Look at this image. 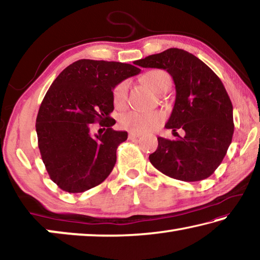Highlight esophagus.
<instances>
[{
    "label": "esophagus",
    "instance_id": "esophagus-1",
    "mask_svg": "<svg viewBox=\"0 0 260 260\" xmlns=\"http://www.w3.org/2000/svg\"><path fill=\"white\" fill-rule=\"evenodd\" d=\"M141 135H142V133H138V132H129L128 139L133 140V139H136V138H140Z\"/></svg>",
    "mask_w": 260,
    "mask_h": 260
}]
</instances>
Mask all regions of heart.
<instances>
[{
	"label": "heart",
	"mask_w": 260,
	"mask_h": 260,
	"mask_svg": "<svg viewBox=\"0 0 260 260\" xmlns=\"http://www.w3.org/2000/svg\"><path fill=\"white\" fill-rule=\"evenodd\" d=\"M142 81L158 94L165 93L171 86L170 76L160 70H152V71L147 72L142 77ZM127 90H128V83L126 81H121L113 88L112 100L116 107L120 108L125 104ZM162 121H164V113L158 110L148 112L132 110V111L122 113L119 118V124L122 128L131 132H138V133L155 129Z\"/></svg>",
	"instance_id": "b5f03b06"
}]
</instances>
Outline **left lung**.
<instances>
[{
  "label": "left lung",
  "instance_id": "1",
  "mask_svg": "<svg viewBox=\"0 0 260 260\" xmlns=\"http://www.w3.org/2000/svg\"><path fill=\"white\" fill-rule=\"evenodd\" d=\"M141 68L162 69L175 85V102L165 127L175 140L158 138L149 160L181 181L209 178L221 164L234 133L233 105L222 82L208 65L186 50L170 48L135 60ZM182 129L184 137L176 131Z\"/></svg>",
  "mask_w": 260,
  "mask_h": 260
}]
</instances>
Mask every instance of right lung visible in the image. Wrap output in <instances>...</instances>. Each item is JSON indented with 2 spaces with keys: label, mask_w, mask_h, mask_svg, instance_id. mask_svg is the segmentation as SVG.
I'll list each match as a JSON object with an SVG mask.
<instances>
[{
  "label": "right lung",
  "mask_w": 260,
  "mask_h": 260,
  "mask_svg": "<svg viewBox=\"0 0 260 260\" xmlns=\"http://www.w3.org/2000/svg\"><path fill=\"white\" fill-rule=\"evenodd\" d=\"M141 72L120 61L79 59L52 82L37 117L38 143L50 179L68 192H83L102 183L117 160L127 132L114 131L112 90ZM107 129L91 136V123Z\"/></svg>",
  "instance_id": "1"
}]
</instances>
